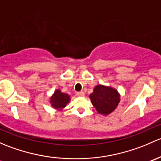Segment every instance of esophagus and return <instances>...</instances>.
I'll use <instances>...</instances> for the list:
<instances>
[{
  "label": "esophagus",
  "instance_id": "obj_1",
  "mask_svg": "<svg viewBox=\"0 0 161 161\" xmlns=\"http://www.w3.org/2000/svg\"><path fill=\"white\" fill-rule=\"evenodd\" d=\"M77 97H84V95H85V94H84V93L83 92H77Z\"/></svg>",
  "mask_w": 161,
  "mask_h": 161
}]
</instances>
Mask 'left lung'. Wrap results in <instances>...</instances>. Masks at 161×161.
I'll list each match as a JSON object with an SVG mask.
<instances>
[{
    "label": "left lung",
    "instance_id": "obj_1",
    "mask_svg": "<svg viewBox=\"0 0 161 161\" xmlns=\"http://www.w3.org/2000/svg\"><path fill=\"white\" fill-rule=\"evenodd\" d=\"M89 97L97 113L103 115L112 113L120 102V94L116 89L102 84L95 86Z\"/></svg>",
    "mask_w": 161,
    "mask_h": 161
}]
</instances>
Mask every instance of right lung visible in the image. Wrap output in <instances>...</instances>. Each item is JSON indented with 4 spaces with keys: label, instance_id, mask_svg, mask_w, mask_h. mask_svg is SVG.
<instances>
[{
    "label": "right lung",
    "instance_id": "add662e5",
    "mask_svg": "<svg viewBox=\"0 0 161 161\" xmlns=\"http://www.w3.org/2000/svg\"><path fill=\"white\" fill-rule=\"evenodd\" d=\"M69 101H70V96L69 94L63 93L59 89H57L50 97L49 103L53 108L61 111L67 106Z\"/></svg>",
    "mask_w": 161,
    "mask_h": 161
}]
</instances>
